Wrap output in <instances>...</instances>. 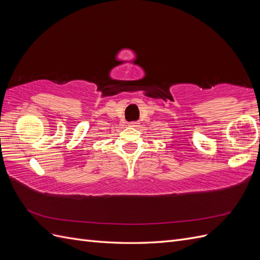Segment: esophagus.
Masks as SVG:
<instances>
[{"instance_id": "1", "label": "esophagus", "mask_w": 260, "mask_h": 260, "mask_svg": "<svg viewBox=\"0 0 260 260\" xmlns=\"http://www.w3.org/2000/svg\"><path fill=\"white\" fill-rule=\"evenodd\" d=\"M130 125H131V127H138V125H139V122H138V121L130 122Z\"/></svg>"}]
</instances>
